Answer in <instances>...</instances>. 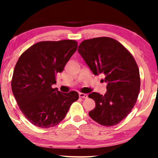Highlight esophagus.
Returning a JSON list of instances; mask_svg holds the SVG:
<instances>
[{"label":"esophagus","mask_w":158,"mask_h":158,"mask_svg":"<svg viewBox=\"0 0 158 158\" xmlns=\"http://www.w3.org/2000/svg\"><path fill=\"white\" fill-rule=\"evenodd\" d=\"M79 96L80 98H83V99H86L88 98V95L86 94H83V93H79Z\"/></svg>","instance_id":"obj_1"}]
</instances>
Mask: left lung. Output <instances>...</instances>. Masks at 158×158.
Here are the masks:
<instances>
[{
    "instance_id": "obj_1",
    "label": "left lung",
    "mask_w": 158,
    "mask_h": 158,
    "mask_svg": "<svg viewBox=\"0 0 158 158\" xmlns=\"http://www.w3.org/2000/svg\"><path fill=\"white\" fill-rule=\"evenodd\" d=\"M78 52L94 75L103 74L107 83L104 95L92 92L96 102L89 112L92 119L105 126L118 124L131 112L140 87L139 69L134 57L120 43L108 37L85 40Z\"/></svg>"
}]
</instances>
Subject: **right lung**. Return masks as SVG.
<instances>
[{
    "mask_svg": "<svg viewBox=\"0 0 158 158\" xmlns=\"http://www.w3.org/2000/svg\"><path fill=\"white\" fill-rule=\"evenodd\" d=\"M77 50L73 40L41 41L20 56L12 76V94L21 112L34 126H56L79 99L77 92L61 93L52 88L56 75L63 71Z\"/></svg>",
    "mask_w": 158,
    "mask_h": 158,
    "instance_id": "obj_1",
    "label": "right lung"
}]
</instances>
